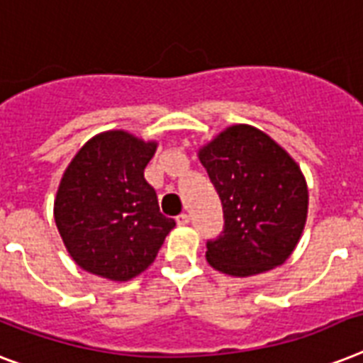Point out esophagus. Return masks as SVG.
<instances>
[{"label": "esophagus", "instance_id": "34e87169", "mask_svg": "<svg viewBox=\"0 0 363 363\" xmlns=\"http://www.w3.org/2000/svg\"><path fill=\"white\" fill-rule=\"evenodd\" d=\"M188 223H190V216H188V214L177 216V225H188Z\"/></svg>", "mask_w": 363, "mask_h": 363}]
</instances>
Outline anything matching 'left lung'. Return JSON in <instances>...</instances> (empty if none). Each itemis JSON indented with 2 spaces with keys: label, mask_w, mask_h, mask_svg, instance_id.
Returning a JSON list of instances; mask_svg holds the SVG:
<instances>
[{
  "label": "left lung",
  "mask_w": 363,
  "mask_h": 363,
  "mask_svg": "<svg viewBox=\"0 0 363 363\" xmlns=\"http://www.w3.org/2000/svg\"><path fill=\"white\" fill-rule=\"evenodd\" d=\"M222 199L225 229L207 244V263L233 278L284 264L308 220V182L294 158L267 132L231 125L197 149Z\"/></svg>",
  "instance_id": "8db88e82"
}]
</instances>
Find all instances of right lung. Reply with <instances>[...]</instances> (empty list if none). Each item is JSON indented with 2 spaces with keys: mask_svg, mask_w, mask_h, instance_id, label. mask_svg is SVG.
<instances>
[{
  "mask_svg": "<svg viewBox=\"0 0 363 363\" xmlns=\"http://www.w3.org/2000/svg\"><path fill=\"white\" fill-rule=\"evenodd\" d=\"M158 141L128 130L93 135L70 160L54 199L57 231L85 272L128 281L155 263L175 220L158 208L143 172Z\"/></svg>",
  "mask_w": 363,
  "mask_h": 363,
  "instance_id": "1",
  "label": "right lung"
}]
</instances>
